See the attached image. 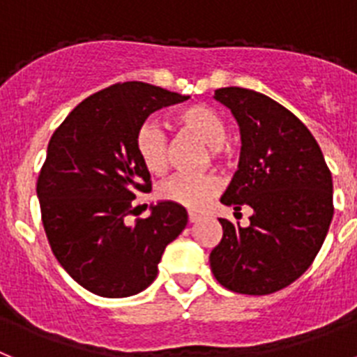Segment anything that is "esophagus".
<instances>
[{
    "label": "esophagus",
    "mask_w": 357,
    "mask_h": 357,
    "mask_svg": "<svg viewBox=\"0 0 357 357\" xmlns=\"http://www.w3.org/2000/svg\"><path fill=\"white\" fill-rule=\"evenodd\" d=\"M199 220H202V214H199V212H194V211L188 212V221H190V223H196V221Z\"/></svg>",
    "instance_id": "obj_1"
}]
</instances>
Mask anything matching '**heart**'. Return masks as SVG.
<instances>
[{"mask_svg": "<svg viewBox=\"0 0 357 357\" xmlns=\"http://www.w3.org/2000/svg\"><path fill=\"white\" fill-rule=\"evenodd\" d=\"M176 125L181 132L196 137L206 145V161L211 158L214 163H223L229 155L225 145L227 123L206 105H190L176 114ZM136 152L143 169L152 176H161L167 170V142L160 128L146 123L136 136ZM220 190L218 179L211 174L205 176H176L158 188V196L165 202L179 206L199 211Z\"/></svg>", "mask_w": 357, "mask_h": 357, "instance_id": "obj_1", "label": "heart"}]
</instances>
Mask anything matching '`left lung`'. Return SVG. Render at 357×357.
I'll list each match as a JSON object with an SVG mask.
<instances>
[{
	"instance_id": "1",
	"label": "left lung",
	"mask_w": 357,
	"mask_h": 357,
	"mask_svg": "<svg viewBox=\"0 0 357 357\" xmlns=\"http://www.w3.org/2000/svg\"><path fill=\"white\" fill-rule=\"evenodd\" d=\"M239 125L241 152L221 203L254 211L250 225L220 220L223 238L211 252L225 289L265 296L285 289L312 265L331 227L332 174L303 123L268 96L241 86L214 92Z\"/></svg>"
}]
</instances>
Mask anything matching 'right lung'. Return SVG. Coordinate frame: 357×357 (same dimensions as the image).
Segmentation results:
<instances>
[{
  "label": "right lung",
  "instance_id": "right-lung-1",
  "mask_svg": "<svg viewBox=\"0 0 357 357\" xmlns=\"http://www.w3.org/2000/svg\"><path fill=\"white\" fill-rule=\"evenodd\" d=\"M187 100L149 83H118L83 100L50 137L36 188L45 234L59 265L92 294L145 290L165 247L187 227L185 206L170 202L127 223L136 194L152 185L137 158V132L152 112Z\"/></svg>",
  "mask_w": 357,
  "mask_h": 357
}]
</instances>
